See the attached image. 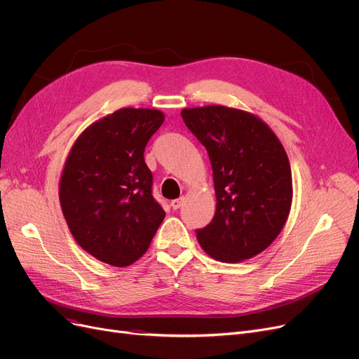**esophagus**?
I'll return each instance as SVG.
<instances>
[{"instance_id": "esophagus-1", "label": "esophagus", "mask_w": 359, "mask_h": 359, "mask_svg": "<svg viewBox=\"0 0 359 359\" xmlns=\"http://www.w3.org/2000/svg\"><path fill=\"white\" fill-rule=\"evenodd\" d=\"M183 202H184V198H179V199L172 201V203H170V205H172V208H173V210H179L180 206L183 205Z\"/></svg>"}]
</instances>
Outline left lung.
Here are the masks:
<instances>
[{"mask_svg":"<svg viewBox=\"0 0 359 359\" xmlns=\"http://www.w3.org/2000/svg\"><path fill=\"white\" fill-rule=\"evenodd\" d=\"M180 113L212 165L217 210L196 231L201 248L224 263L255 257L279 236L291 211L292 175L284 145L246 110L210 104Z\"/></svg>","mask_w":359,"mask_h":359,"instance_id":"8db88e82","label":"left lung"}]
</instances>
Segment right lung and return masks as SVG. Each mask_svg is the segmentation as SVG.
<instances>
[{"mask_svg": "<svg viewBox=\"0 0 359 359\" xmlns=\"http://www.w3.org/2000/svg\"><path fill=\"white\" fill-rule=\"evenodd\" d=\"M163 122L161 110L122 107L87 126L64 163L60 202L68 229L83 250L107 265L137 262L165 217L144 160Z\"/></svg>", "mask_w": 359, "mask_h": 359, "instance_id": "1", "label": "right lung"}]
</instances>
